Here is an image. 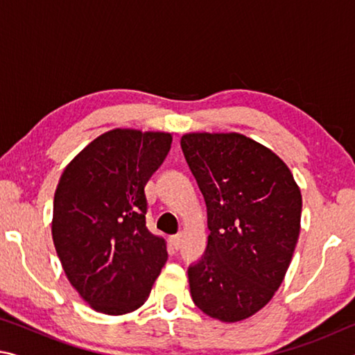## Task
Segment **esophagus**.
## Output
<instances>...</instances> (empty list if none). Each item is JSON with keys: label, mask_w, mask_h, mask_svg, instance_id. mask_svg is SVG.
Masks as SVG:
<instances>
[{"label": "esophagus", "mask_w": 355, "mask_h": 355, "mask_svg": "<svg viewBox=\"0 0 355 355\" xmlns=\"http://www.w3.org/2000/svg\"><path fill=\"white\" fill-rule=\"evenodd\" d=\"M182 241H183V233H177V235H173L169 238V243L173 249H180L182 248Z\"/></svg>", "instance_id": "1"}]
</instances>
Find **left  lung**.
<instances>
[{
    "label": "left lung",
    "instance_id": "1",
    "mask_svg": "<svg viewBox=\"0 0 355 355\" xmlns=\"http://www.w3.org/2000/svg\"><path fill=\"white\" fill-rule=\"evenodd\" d=\"M186 163L208 214V245L188 269L203 313L243 321L269 300L286 274L300 232L302 196L272 150L239 133H188Z\"/></svg>",
    "mask_w": 355,
    "mask_h": 355
}]
</instances>
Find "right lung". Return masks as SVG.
I'll return each instance as SVG.
<instances>
[{"label": "right lung", "mask_w": 355, "mask_h": 355, "mask_svg": "<svg viewBox=\"0 0 355 355\" xmlns=\"http://www.w3.org/2000/svg\"><path fill=\"white\" fill-rule=\"evenodd\" d=\"M172 135L116 128L84 147L55 192L51 233L71 286L100 313L146 302L167 260L166 241L146 225V188Z\"/></svg>", "instance_id": "add662e5"}]
</instances>
